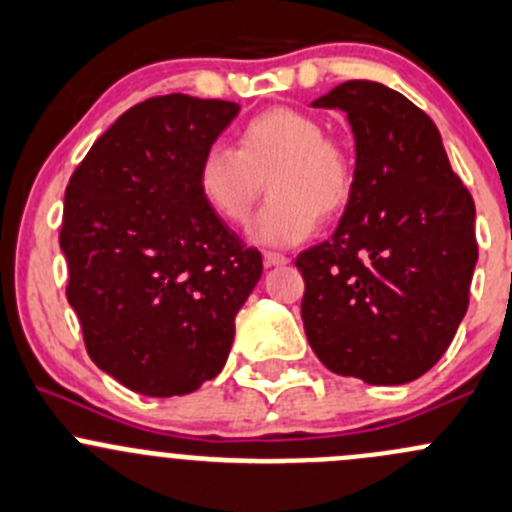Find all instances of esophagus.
Returning <instances> with one entry per match:
<instances>
[{
	"label": "esophagus",
	"instance_id": "obj_1",
	"mask_svg": "<svg viewBox=\"0 0 512 512\" xmlns=\"http://www.w3.org/2000/svg\"><path fill=\"white\" fill-rule=\"evenodd\" d=\"M288 261H291V258L276 254V251H263V263H266V266H286Z\"/></svg>",
	"mask_w": 512,
	"mask_h": 512
}]
</instances>
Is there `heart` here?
Masks as SVG:
<instances>
[{
  "label": "heart",
  "instance_id": "1",
  "mask_svg": "<svg viewBox=\"0 0 512 512\" xmlns=\"http://www.w3.org/2000/svg\"><path fill=\"white\" fill-rule=\"evenodd\" d=\"M268 186V204L254 221L261 244L291 246L333 219L351 201L353 166L341 141L316 116L273 106L236 131V149L214 144L196 164V184L214 214L244 224Z\"/></svg>",
  "mask_w": 512,
  "mask_h": 512
}]
</instances>
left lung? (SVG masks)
<instances>
[{
	"mask_svg": "<svg viewBox=\"0 0 512 512\" xmlns=\"http://www.w3.org/2000/svg\"><path fill=\"white\" fill-rule=\"evenodd\" d=\"M346 111L353 191L338 229L296 256L301 318L328 371L371 386L433 368L468 311L475 204L430 116L401 91L346 82L313 101Z\"/></svg>",
	"mask_w": 512,
	"mask_h": 512,
	"instance_id": "8db88e82",
	"label": "left lung"
}]
</instances>
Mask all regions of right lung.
Here are the masks:
<instances>
[{"mask_svg": "<svg viewBox=\"0 0 512 512\" xmlns=\"http://www.w3.org/2000/svg\"><path fill=\"white\" fill-rule=\"evenodd\" d=\"M239 104L164 94L119 116L74 169L59 246L91 361L141 396L219 376L261 254L211 211L196 164Z\"/></svg>", "mask_w": 512, "mask_h": 512, "instance_id": "add662e5", "label": "right lung"}]
</instances>
